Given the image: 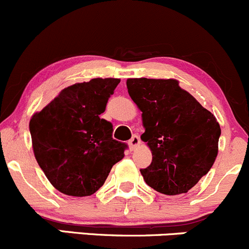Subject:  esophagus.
Returning <instances> with one entry per match:
<instances>
[{
    "instance_id": "obj_1",
    "label": "esophagus",
    "mask_w": 249,
    "mask_h": 249,
    "mask_svg": "<svg viewBox=\"0 0 249 249\" xmlns=\"http://www.w3.org/2000/svg\"><path fill=\"white\" fill-rule=\"evenodd\" d=\"M140 143H141V140H140V137L137 136V135H134V136L131 137V140L129 141V145H130V148H131L132 150L136 149V148L140 145Z\"/></svg>"
}]
</instances>
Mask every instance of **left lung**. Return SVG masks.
<instances>
[{"label":"left lung","mask_w":249,"mask_h":249,"mask_svg":"<svg viewBox=\"0 0 249 249\" xmlns=\"http://www.w3.org/2000/svg\"><path fill=\"white\" fill-rule=\"evenodd\" d=\"M126 87L142 112L141 140L153 155L141 170L143 179L161 194H185L217 158L219 123L177 79L129 78Z\"/></svg>","instance_id":"8db88e82"}]
</instances>
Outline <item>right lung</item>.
<instances>
[{"label": "right lung", "instance_id": "add662e5", "mask_svg": "<svg viewBox=\"0 0 249 249\" xmlns=\"http://www.w3.org/2000/svg\"><path fill=\"white\" fill-rule=\"evenodd\" d=\"M118 78H94L65 88L32 114L30 134L39 167L52 185L70 196H89L104 185L126 144L112 139L101 119Z\"/></svg>", "mask_w": 249, "mask_h": 249}]
</instances>
